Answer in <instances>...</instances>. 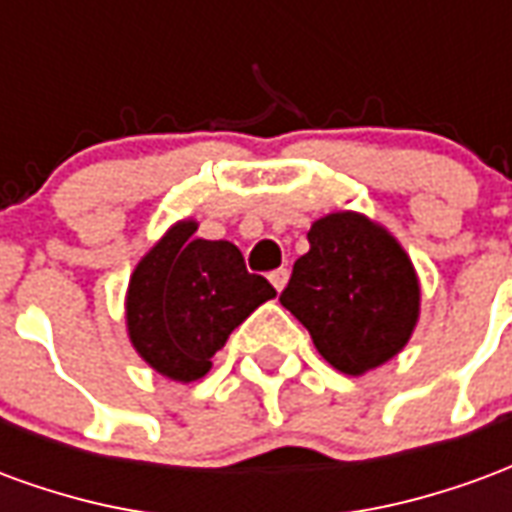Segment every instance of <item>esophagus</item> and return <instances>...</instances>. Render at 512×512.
<instances>
[{
  "instance_id": "1",
  "label": "esophagus",
  "mask_w": 512,
  "mask_h": 512,
  "mask_svg": "<svg viewBox=\"0 0 512 512\" xmlns=\"http://www.w3.org/2000/svg\"><path fill=\"white\" fill-rule=\"evenodd\" d=\"M288 274H290L288 268H274V271L268 274V279H271V285H274V288L282 290L285 285H288Z\"/></svg>"
}]
</instances>
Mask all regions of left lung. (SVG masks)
Wrapping results in <instances>:
<instances>
[{
	"instance_id": "obj_1",
	"label": "left lung",
	"mask_w": 512,
	"mask_h": 512,
	"mask_svg": "<svg viewBox=\"0 0 512 512\" xmlns=\"http://www.w3.org/2000/svg\"><path fill=\"white\" fill-rule=\"evenodd\" d=\"M307 238L310 252L293 263L279 301L307 326L329 365L362 376L414 332L417 274L395 238L359 213H329Z\"/></svg>"
}]
</instances>
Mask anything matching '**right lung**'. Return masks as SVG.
<instances>
[{
    "label": "right lung",
    "instance_id": "add662e5",
    "mask_svg": "<svg viewBox=\"0 0 512 512\" xmlns=\"http://www.w3.org/2000/svg\"><path fill=\"white\" fill-rule=\"evenodd\" d=\"M180 222L136 266L128 285V334L147 365L175 381H197L211 356L277 290L246 271L230 241L194 238Z\"/></svg>",
    "mask_w": 512,
    "mask_h": 512
}]
</instances>
